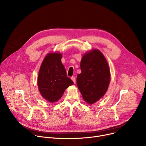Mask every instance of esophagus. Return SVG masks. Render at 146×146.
Masks as SVG:
<instances>
[{"instance_id": "1", "label": "esophagus", "mask_w": 146, "mask_h": 146, "mask_svg": "<svg viewBox=\"0 0 146 146\" xmlns=\"http://www.w3.org/2000/svg\"><path fill=\"white\" fill-rule=\"evenodd\" d=\"M71 79L73 80V82L74 83V84H75V83H76V78L74 77H72V78H71Z\"/></svg>"}]
</instances>
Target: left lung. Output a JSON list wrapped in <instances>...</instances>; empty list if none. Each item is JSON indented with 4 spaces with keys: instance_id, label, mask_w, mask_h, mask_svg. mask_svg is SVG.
Wrapping results in <instances>:
<instances>
[{
    "instance_id": "8db88e82",
    "label": "left lung",
    "mask_w": 146,
    "mask_h": 146,
    "mask_svg": "<svg viewBox=\"0 0 146 146\" xmlns=\"http://www.w3.org/2000/svg\"><path fill=\"white\" fill-rule=\"evenodd\" d=\"M81 73L77 85L84 100L90 105L105 95L110 81V68L103 54L92 50L83 55L80 63Z\"/></svg>"
}]
</instances>
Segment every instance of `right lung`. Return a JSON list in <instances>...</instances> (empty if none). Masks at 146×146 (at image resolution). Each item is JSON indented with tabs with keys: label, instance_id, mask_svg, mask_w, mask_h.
Masks as SVG:
<instances>
[{
	"label": "right lung",
	"instance_id": "right-lung-1",
	"mask_svg": "<svg viewBox=\"0 0 146 146\" xmlns=\"http://www.w3.org/2000/svg\"><path fill=\"white\" fill-rule=\"evenodd\" d=\"M61 58L60 53L48 54L38 72L37 85L39 91L46 100L51 103L58 101L65 90L73 84V81L66 75Z\"/></svg>",
	"mask_w": 146,
	"mask_h": 146
}]
</instances>
